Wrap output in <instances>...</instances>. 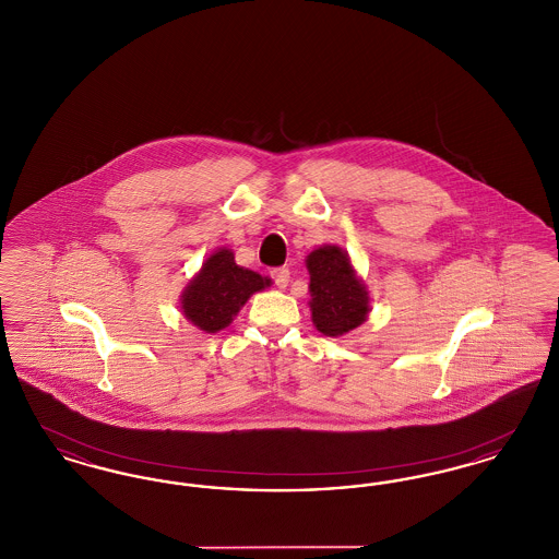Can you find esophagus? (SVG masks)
<instances>
[{
  "mask_svg": "<svg viewBox=\"0 0 559 559\" xmlns=\"http://www.w3.org/2000/svg\"><path fill=\"white\" fill-rule=\"evenodd\" d=\"M270 274H272L274 285H276L278 289H285V287L289 285V270H287V267H274Z\"/></svg>",
  "mask_w": 559,
  "mask_h": 559,
  "instance_id": "1",
  "label": "esophagus"
}]
</instances>
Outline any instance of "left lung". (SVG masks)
<instances>
[{"label": "left lung", "instance_id": "obj_1", "mask_svg": "<svg viewBox=\"0 0 559 559\" xmlns=\"http://www.w3.org/2000/svg\"><path fill=\"white\" fill-rule=\"evenodd\" d=\"M306 266L310 272L312 322L322 335H346L367 320L369 292L342 247L322 245L308 255Z\"/></svg>", "mask_w": 559, "mask_h": 559}]
</instances>
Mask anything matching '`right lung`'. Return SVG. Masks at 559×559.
Masks as SVG:
<instances>
[{"instance_id":"add662e5","label":"right lung","mask_w":559,"mask_h":559,"mask_svg":"<svg viewBox=\"0 0 559 559\" xmlns=\"http://www.w3.org/2000/svg\"><path fill=\"white\" fill-rule=\"evenodd\" d=\"M270 287V278L239 266L226 247L213 251L182 293V314L197 329L217 333L239 314L253 293Z\"/></svg>"}]
</instances>
